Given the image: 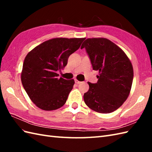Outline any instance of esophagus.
<instances>
[{
	"label": "esophagus",
	"instance_id": "34e87169",
	"mask_svg": "<svg viewBox=\"0 0 152 152\" xmlns=\"http://www.w3.org/2000/svg\"><path fill=\"white\" fill-rule=\"evenodd\" d=\"M75 83H77V84H79V83H80V82L78 81V80H75Z\"/></svg>",
	"mask_w": 152,
	"mask_h": 152
}]
</instances>
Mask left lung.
Instances as JSON below:
<instances>
[{"instance_id":"obj_1","label":"left lung","mask_w":152,"mask_h":152,"mask_svg":"<svg viewBox=\"0 0 152 152\" xmlns=\"http://www.w3.org/2000/svg\"><path fill=\"white\" fill-rule=\"evenodd\" d=\"M86 48L93 69L98 70L97 83L88 82L89 89L83 95L86 104L96 112L108 114L124 104L129 95L133 80L131 61L120 48L104 38H88Z\"/></svg>"}]
</instances>
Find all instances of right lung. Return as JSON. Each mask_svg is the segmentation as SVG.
Returning <instances> with one entry per match:
<instances>
[{
    "label": "right lung",
    "mask_w": 152,
    "mask_h": 152,
    "mask_svg": "<svg viewBox=\"0 0 152 152\" xmlns=\"http://www.w3.org/2000/svg\"><path fill=\"white\" fill-rule=\"evenodd\" d=\"M85 39L55 38L28 53L21 79L25 91L37 107L51 111L65 104L74 80L58 78L57 72L64 69L69 56L79 49Z\"/></svg>",
    "instance_id": "add662e5"
}]
</instances>
